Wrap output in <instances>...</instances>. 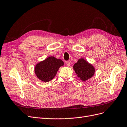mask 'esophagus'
Masks as SVG:
<instances>
[{
  "instance_id": "34e87169",
  "label": "esophagus",
  "mask_w": 127,
  "mask_h": 127,
  "mask_svg": "<svg viewBox=\"0 0 127 127\" xmlns=\"http://www.w3.org/2000/svg\"><path fill=\"white\" fill-rule=\"evenodd\" d=\"M66 65H67V66H69L70 65V62L69 61H66Z\"/></svg>"
}]
</instances>
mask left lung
Returning <instances> with one entry per match:
<instances>
[{"label":"left lung","instance_id":"left-lung-1","mask_svg":"<svg viewBox=\"0 0 127 127\" xmlns=\"http://www.w3.org/2000/svg\"><path fill=\"white\" fill-rule=\"evenodd\" d=\"M73 67L78 77L83 81L91 78L95 73V68L84 59L78 60Z\"/></svg>","mask_w":127,"mask_h":127}]
</instances>
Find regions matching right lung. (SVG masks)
Returning a JSON list of instances; mask_svg holds the SVG:
<instances>
[{"instance_id":"add662e5","label":"right lung","mask_w":127,"mask_h":127,"mask_svg":"<svg viewBox=\"0 0 127 127\" xmlns=\"http://www.w3.org/2000/svg\"><path fill=\"white\" fill-rule=\"evenodd\" d=\"M63 65L64 62L61 60L50 56L36 65L34 72L39 79L48 82L55 77L59 68Z\"/></svg>"}]
</instances>
